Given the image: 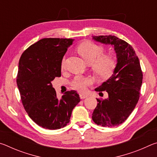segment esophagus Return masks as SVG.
<instances>
[{
	"mask_svg": "<svg viewBox=\"0 0 157 157\" xmlns=\"http://www.w3.org/2000/svg\"><path fill=\"white\" fill-rule=\"evenodd\" d=\"M87 97H88V95H86V94H79V98H80L81 99H84V98H86Z\"/></svg>",
	"mask_w": 157,
	"mask_h": 157,
	"instance_id": "obj_1",
	"label": "esophagus"
}]
</instances>
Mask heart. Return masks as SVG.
Instances as JSON below:
<instances>
[{
	"mask_svg": "<svg viewBox=\"0 0 157 157\" xmlns=\"http://www.w3.org/2000/svg\"><path fill=\"white\" fill-rule=\"evenodd\" d=\"M79 55L87 63H91V68L98 76L102 78L110 77L116 66V60L111 55H103L104 48L94 42L86 41L77 48ZM65 66V57L62 61V67ZM93 83L89 77L77 75L71 82V86L79 91H84Z\"/></svg>",
	"mask_w": 157,
	"mask_h": 157,
	"instance_id": "obj_1",
	"label": "heart"
}]
</instances>
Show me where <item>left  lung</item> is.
<instances>
[{"instance_id":"8db88e82","label":"left lung","mask_w":157,"mask_h":157,"mask_svg":"<svg viewBox=\"0 0 157 157\" xmlns=\"http://www.w3.org/2000/svg\"><path fill=\"white\" fill-rule=\"evenodd\" d=\"M94 40L113 46L117 64L110 78L95 89L108 93L107 99H99L92 114L95 124L102 127L119 125L134 109L140 97L143 73L139 57L131 45L115 36H94Z\"/></svg>"}]
</instances>
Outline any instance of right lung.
<instances>
[{
    "label": "right lung",
    "instance_id": "right-lung-1",
    "mask_svg": "<svg viewBox=\"0 0 157 157\" xmlns=\"http://www.w3.org/2000/svg\"><path fill=\"white\" fill-rule=\"evenodd\" d=\"M73 41L42 39L28 48L18 62L17 83L21 102L30 118L44 129L65 127L80 101L75 90L66 91L57 99L51 83L56 77H61L63 57Z\"/></svg>",
    "mask_w": 157,
    "mask_h": 157
}]
</instances>
